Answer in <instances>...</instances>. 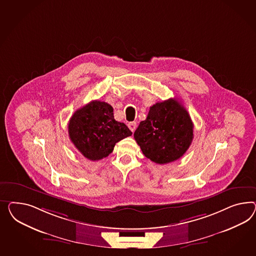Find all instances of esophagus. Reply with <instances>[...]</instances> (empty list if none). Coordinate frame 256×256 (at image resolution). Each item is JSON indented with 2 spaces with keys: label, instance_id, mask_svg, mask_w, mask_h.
<instances>
[{
  "label": "esophagus",
  "instance_id": "34e87169",
  "mask_svg": "<svg viewBox=\"0 0 256 256\" xmlns=\"http://www.w3.org/2000/svg\"><path fill=\"white\" fill-rule=\"evenodd\" d=\"M128 128H130L132 132H135V130H136V128H137V123H136V122H130V123L128 124Z\"/></svg>",
  "mask_w": 256,
  "mask_h": 256
}]
</instances>
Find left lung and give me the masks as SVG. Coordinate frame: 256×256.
Returning <instances> with one entry per match:
<instances>
[{"instance_id":"left-lung-1","label":"left lung","mask_w":256,"mask_h":256,"mask_svg":"<svg viewBox=\"0 0 256 256\" xmlns=\"http://www.w3.org/2000/svg\"><path fill=\"white\" fill-rule=\"evenodd\" d=\"M193 128L186 109L177 100L170 98L150 107L134 138L147 158L166 164L186 154L194 138Z\"/></svg>"}]
</instances>
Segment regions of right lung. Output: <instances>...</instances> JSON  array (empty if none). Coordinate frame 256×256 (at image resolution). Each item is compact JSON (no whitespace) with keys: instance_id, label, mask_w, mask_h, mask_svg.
Here are the masks:
<instances>
[{"instance_id":"add662e5","label":"right lung","mask_w":256,"mask_h":256,"mask_svg":"<svg viewBox=\"0 0 256 256\" xmlns=\"http://www.w3.org/2000/svg\"><path fill=\"white\" fill-rule=\"evenodd\" d=\"M68 130L77 150L92 161L108 156L116 142L132 134L124 123L114 120L110 104L100 100L76 110L70 119Z\"/></svg>"}]
</instances>
